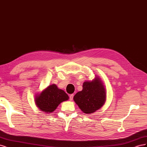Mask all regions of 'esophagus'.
I'll use <instances>...</instances> for the list:
<instances>
[{"mask_svg": "<svg viewBox=\"0 0 147 147\" xmlns=\"http://www.w3.org/2000/svg\"><path fill=\"white\" fill-rule=\"evenodd\" d=\"M73 97H74V94H70V100H73Z\"/></svg>", "mask_w": 147, "mask_h": 147, "instance_id": "1", "label": "esophagus"}]
</instances>
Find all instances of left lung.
<instances>
[{
    "label": "left lung",
    "instance_id": "8db88e82",
    "mask_svg": "<svg viewBox=\"0 0 147 147\" xmlns=\"http://www.w3.org/2000/svg\"><path fill=\"white\" fill-rule=\"evenodd\" d=\"M107 92L101 78L95 75L91 81H85L83 90L78 91L74 97L75 101L82 112L92 114L99 110L104 105Z\"/></svg>",
    "mask_w": 147,
    "mask_h": 147
}]
</instances>
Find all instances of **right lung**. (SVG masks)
Masks as SVG:
<instances>
[{"label": "right lung", "instance_id": "right-lung-1", "mask_svg": "<svg viewBox=\"0 0 147 147\" xmlns=\"http://www.w3.org/2000/svg\"><path fill=\"white\" fill-rule=\"evenodd\" d=\"M69 96L55 84L48 86L35 96V103L37 107L45 113H51L54 112L61 103L67 100Z\"/></svg>", "mask_w": 147, "mask_h": 147}]
</instances>
